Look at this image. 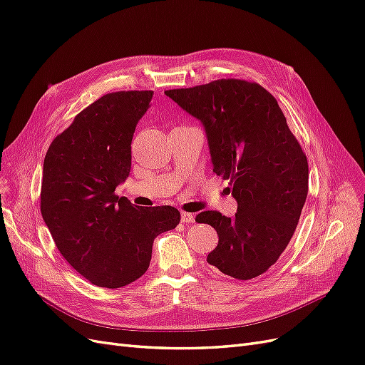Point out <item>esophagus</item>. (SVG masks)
<instances>
[{
	"mask_svg": "<svg viewBox=\"0 0 365 365\" xmlns=\"http://www.w3.org/2000/svg\"><path fill=\"white\" fill-rule=\"evenodd\" d=\"M181 220L184 224H193L195 222V215L193 213H185L182 212L181 213Z\"/></svg>",
	"mask_w": 365,
	"mask_h": 365,
	"instance_id": "obj_1",
	"label": "esophagus"
}]
</instances>
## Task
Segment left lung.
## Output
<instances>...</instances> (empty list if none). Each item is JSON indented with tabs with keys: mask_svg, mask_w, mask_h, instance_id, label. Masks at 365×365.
I'll list each match as a JSON object with an SVG mask.
<instances>
[{
	"mask_svg": "<svg viewBox=\"0 0 365 365\" xmlns=\"http://www.w3.org/2000/svg\"><path fill=\"white\" fill-rule=\"evenodd\" d=\"M165 96L205 128L213 172L230 180L233 217L202 212L217 247L207 262L237 280L268 271L288 247L307 196V158L274 96L256 82L219 79Z\"/></svg>",
	"mask_w": 365,
	"mask_h": 365,
	"instance_id": "8db88e82",
	"label": "left lung"
}]
</instances>
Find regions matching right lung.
Masks as SVG:
<instances>
[{
	"mask_svg": "<svg viewBox=\"0 0 365 365\" xmlns=\"http://www.w3.org/2000/svg\"><path fill=\"white\" fill-rule=\"evenodd\" d=\"M152 94H105L51 141L43 160V222L65 260L101 288L140 279L153 239L181 220L175 207L141 208L115 193L129 176L132 137Z\"/></svg>",
	"mask_w": 365,
	"mask_h": 365,
	"instance_id": "add662e5",
	"label": "right lung"
}]
</instances>
